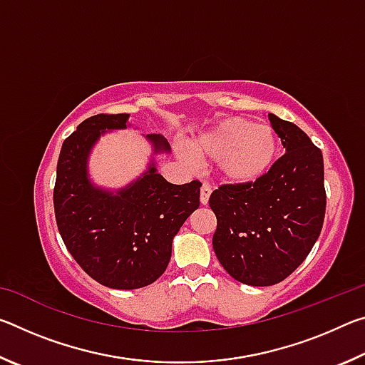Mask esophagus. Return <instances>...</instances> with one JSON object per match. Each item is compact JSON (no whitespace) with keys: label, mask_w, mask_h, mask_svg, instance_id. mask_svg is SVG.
<instances>
[{"label":"esophagus","mask_w":365,"mask_h":365,"mask_svg":"<svg viewBox=\"0 0 365 365\" xmlns=\"http://www.w3.org/2000/svg\"><path fill=\"white\" fill-rule=\"evenodd\" d=\"M212 193V188L209 187L207 183H205L201 187V193H200V200H201V205H207L209 202V196Z\"/></svg>","instance_id":"obj_1"}]
</instances>
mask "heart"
I'll list each match as a JSON object with an SVG mask.
<instances>
[{
	"mask_svg": "<svg viewBox=\"0 0 365 365\" xmlns=\"http://www.w3.org/2000/svg\"><path fill=\"white\" fill-rule=\"evenodd\" d=\"M190 151L196 159L212 163L222 180L233 185H250L272 169L279 140L267 123H252L242 117L220 120L202 132Z\"/></svg>",
	"mask_w": 365,
	"mask_h": 365,
	"instance_id": "heart-1",
	"label": "heart"
}]
</instances>
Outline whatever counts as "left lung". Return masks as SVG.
I'll use <instances>...</instances> for the list:
<instances>
[{
  "instance_id": "8db88e82",
  "label": "left lung",
  "mask_w": 365,
  "mask_h": 365,
  "mask_svg": "<svg viewBox=\"0 0 365 365\" xmlns=\"http://www.w3.org/2000/svg\"><path fill=\"white\" fill-rule=\"evenodd\" d=\"M285 154L261 180L222 185L209 206L217 217L212 248L235 280L270 287L299 267L324 225L322 151L294 123L269 114Z\"/></svg>"
}]
</instances>
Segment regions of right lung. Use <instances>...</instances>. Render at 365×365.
Instances as JSON below:
<instances>
[{"label": "right lung", "instance_id": "right-lung-1", "mask_svg": "<svg viewBox=\"0 0 365 365\" xmlns=\"http://www.w3.org/2000/svg\"><path fill=\"white\" fill-rule=\"evenodd\" d=\"M128 114L83 120L61 148L54 214L66 248L91 279L115 289L151 285L168 269L172 242L200 207L201 182L169 183L154 160L127 187L103 190L88 178L91 148L106 130L127 128ZM153 153H169L168 140L146 135Z\"/></svg>", "mask_w": 365, "mask_h": 365}]
</instances>
